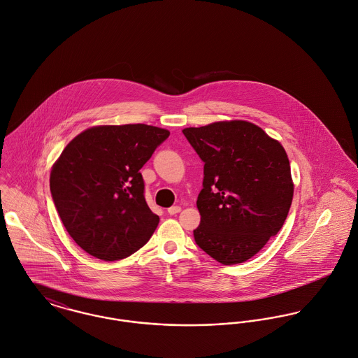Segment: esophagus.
<instances>
[{"label":"esophagus","mask_w":358,"mask_h":358,"mask_svg":"<svg viewBox=\"0 0 358 358\" xmlns=\"http://www.w3.org/2000/svg\"><path fill=\"white\" fill-rule=\"evenodd\" d=\"M180 211H181V207H180V206H173V207L167 208V213H169L170 215H176V214H178Z\"/></svg>","instance_id":"esophagus-1"}]
</instances>
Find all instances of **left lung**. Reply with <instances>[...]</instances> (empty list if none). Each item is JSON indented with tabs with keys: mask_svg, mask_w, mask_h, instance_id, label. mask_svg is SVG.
Here are the masks:
<instances>
[{
	"mask_svg": "<svg viewBox=\"0 0 358 358\" xmlns=\"http://www.w3.org/2000/svg\"><path fill=\"white\" fill-rule=\"evenodd\" d=\"M204 162L199 247L224 265L254 257L281 229L294 195L282 145L245 120L182 130Z\"/></svg>",
	"mask_w": 358,
	"mask_h": 358,
	"instance_id": "left-lung-1",
	"label": "left lung"
}]
</instances>
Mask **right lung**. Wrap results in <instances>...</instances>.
<instances>
[{
  "label": "right lung",
  "instance_id": "add662e5",
  "mask_svg": "<svg viewBox=\"0 0 358 358\" xmlns=\"http://www.w3.org/2000/svg\"><path fill=\"white\" fill-rule=\"evenodd\" d=\"M169 136L144 123L94 126L63 150L50 171V194L64 228L87 254L118 261L151 238L159 217L145 201L140 169Z\"/></svg>",
  "mask_w": 358,
  "mask_h": 358
}]
</instances>
